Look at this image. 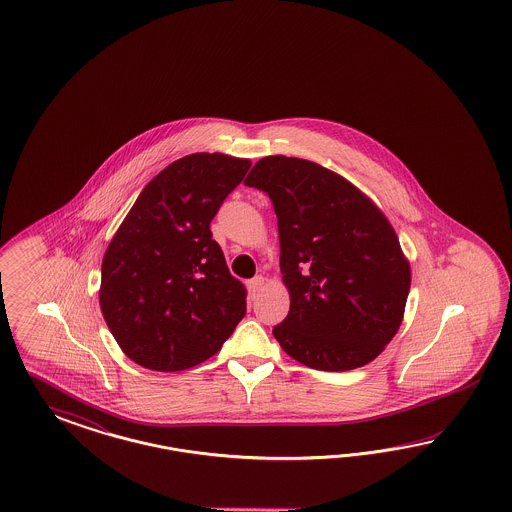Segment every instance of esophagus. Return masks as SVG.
Masks as SVG:
<instances>
[{
	"label": "esophagus",
	"mask_w": 512,
	"mask_h": 512,
	"mask_svg": "<svg viewBox=\"0 0 512 512\" xmlns=\"http://www.w3.org/2000/svg\"><path fill=\"white\" fill-rule=\"evenodd\" d=\"M264 285L263 276H255L253 279H249L248 281V291L249 295H257L259 291H261V287Z\"/></svg>",
	"instance_id": "1"
}]
</instances>
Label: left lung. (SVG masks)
Listing matches in <instances>:
<instances>
[{
    "label": "left lung",
    "mask_w": 512,
    "mask_h": 512,
    "mask_svg": "<svg viewBox=\"0 0 512 512\" xmlns=\"http://www.w3.org/2000/svg\"><path fill=\"white\" fill-rule=\"evenodd\" d=\"M246 186L278 216L281 274L291 295L272 334L300 364L355 370L377 357L402 323L409 263L387 217L340 174L298 157H263Z\"/></svg>",
    "instance_id": "left-lung-1"
}]
</instances>
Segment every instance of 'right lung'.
<instances>
[{
  "label": "right lung",
  "instance_id": "add662e5",
  "mask_svg": "<svg viewBox=\"0 0 512 512\" xmlns=\"http://www.w3.org/2000/svg\"><path fill=\"white\" fill-rule=\"evenodd\" d=\"M251 163L191 154L140 191L101 266L99 304L127 357L180 372L216 355L246 315L210 223Z\"/></svg>",
  "mask_w": 512,
  "mask_h": 512
}]
</instances>
